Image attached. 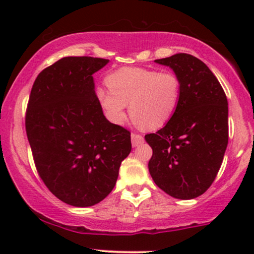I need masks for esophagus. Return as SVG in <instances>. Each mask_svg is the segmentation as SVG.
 <instances>
[{
	"instance_id": "obj_1",
	"label": "esophagus",
	"mask_w": 254,
	"mask_h": 254,
	"mask_svg": "<svg viewBox=\"0 0 254 254\" xmlns=\"http://www.w3.org/2000/svg\"><path fill=\"white\" fill-rule=\"evenodd\" d=\"M143 136L139 135V133H131V143H132V147H138V145L143 143Z\"/></svg>"
}]
</instances>
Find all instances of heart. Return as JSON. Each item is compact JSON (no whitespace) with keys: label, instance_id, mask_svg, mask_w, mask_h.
Segmentation results:
<instances>
[{"label":"heart","instance_id":"obj_1","mask_svg":"<svg viewBox=\"0 0 254 254\" xmlns=\"http://www.w3.org/2000/svg\"><path fill=\"white\" fill-rule=\"evenodd\" d=\"M110 90L99 88L97 97L107 118L123 123L127 105L133 121L145 129H159L176 113L182 97V80L173 71L122 68L106 77Z\"/></svg>","mask_w":254,"mask_h":254}]
</instances>
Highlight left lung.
Masks as SVG:
<instances>
[{
  "label": "left lung",
  "instance_id": "1",
  "mask_svg": "<svg viewBox=\"0 0 254 254\" xmlns=\"http://www.w3.org/2000/svg\"><path fill=\"white\" fill-rule=\"evenodd\" d=\"M182 80L179 106L162 129L145 135L153 149L148 168L155 184L178 199L208 190L228 144V101L210 69L189 54L156 60Z\"/></svg>",
  "mask_w": 254,
  "mask_h": 254
}]
</instances>
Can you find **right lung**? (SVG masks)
Masks as SVG:
<instances>
[{"label": "right lung", "mask_w": 254, "mask_h": 254, "mask_svg": "<svg viewBox=\"0 0 254 254\" xmlns=\"http://www.w3.org/2000/svg\"><path fill=\"white\" fill-rule=\"evenodd\" d=\"M109 63L64 57L38 75L26 133L38 174L58 199L84 208L109 196L131 151L130 131L105 118L93 74Z\"/></svg>", "instance_id": "add662e5"}]
</instances>
